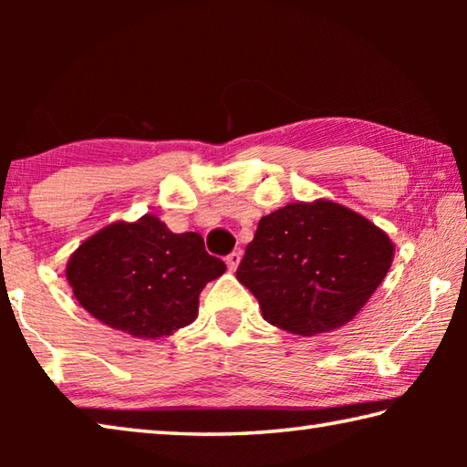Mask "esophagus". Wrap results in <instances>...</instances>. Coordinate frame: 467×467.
Instances as JSON below:
<instances>
[{
    "label": "esophagus",
    "instance_id": "obj_1",
    "mask_svg": "<svg viewBox=\"0 0 467 467\" xmlns=\"http://www.w3.org/2000/svg\"><path fill=\"white\" fill-rule=\"evenodd\" d=\"M239 264H241V253H239V251H233L231 255L226 257V265H228V270L234 272L236 267H239Z\"/></svg>",
    "mask_w": 467,
    "mask_h": 467
}]
</instances>
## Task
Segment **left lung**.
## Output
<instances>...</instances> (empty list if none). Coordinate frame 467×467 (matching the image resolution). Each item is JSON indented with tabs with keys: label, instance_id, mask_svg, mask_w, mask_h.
Returning <instances> with one entry per match:
<instances>
[{
	"label": "left lung",
	"instance_id": "1",
	"mask_svg": "<svg viewBox=\"0 0 467 467\" xmlns=\"http://www.w3.org/2000/svg\"><path fill=\"white\" fill-rule=\"evenodd\" d=\"M393 253L387 233L358 212L331 200L296 202L259 220L236 280L267 323L309 337L357 317Z\"/></svg>",
	"mask_w": 467,
	"mask_h": 467
}]
</instances>
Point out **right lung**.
<instances>
[{
	"label": "right lung",
	"mask_w": 467,
	"mask_h": 467,
	"mask_svg": "<svg viewBox=\"0 0 467 467\" xmlns=\"http://www.w3.org/2000/svg\"><path fill=\"white\" fill-rule=\"evenodd\" d=\"M226 272L197 233L177 234L154 214L117 220L67 259L66 278L94 319L123 334L158 339L197 317L200 292Z\"/></svg>",
	"instance_id": "right-lung-1"
}]
</instances>
